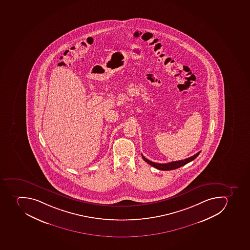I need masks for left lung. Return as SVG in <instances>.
<instances>
[{"label":"left lung","instance_id":"8db88e82","mask_svg":"<svg viewBox=\"0 0 250 250\" xmlns=\"http://www.w3.org/2000/svg\"><path fill=\"white\" fill-rule=\"evenodd\" d=\"M199 153H200V151L198 152L197 153H195V155L191 156L190 158H186V159L181 160V161H176V162H169V163L166 164L155 163V162H151V161H149V160L146 158L143 154H142V156H143V160H144L146 162H147V163L153 166L154 168H158V169L159 170L167 171V170L176 169V168H180L181 166H185L186 164L189 163V162L193 161L194 159L197 158Z\"/></svg>","mask_w":250,"mask_h":250}]
</instances>
